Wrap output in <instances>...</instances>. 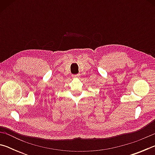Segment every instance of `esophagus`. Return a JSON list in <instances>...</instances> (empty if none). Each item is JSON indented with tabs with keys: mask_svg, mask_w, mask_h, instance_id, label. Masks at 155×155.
<instances>
[{
	"mask_svg": "<svg viewBox=\"0 0 155 155\" xmlns=\"http://www.w3.org/2000/svg\"><path fill=\"white\" fill-rule=\"evenodd\" d=\"M80 77L79 74H76V75H73L72 76V77H74V78H78V77Z\"/></svg>",
	"mask_w": 155,
	"mask_h": 155,
	"instance_id": "obj_1",
	"label": "esophagus"
}]
</instances>
